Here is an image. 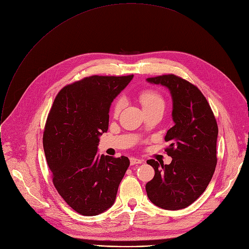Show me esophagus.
I'll list each match as a JSON object with an SVG mask.
<instances>
[{
    "instance_id": "obj_1",
    "label": "esophagus",
    "mask_w": 249,
    "mask_h": 249,
    "mask_svg": "<svg viewBox=\"0 0 249 249\" xmlns=\"http://www.w3.org/2000/svg\"><path fill=\"white\" fill-rule=\"evenodd\" d=\"M143 162V160H140V159H137V158H131L130 159V163L131 165H135V164H140Z\"/></svg>"
}]
</instances>
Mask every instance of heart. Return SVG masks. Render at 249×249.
Wrapping results in <instances>:
<instances>
[{
  "instance_id": "obj_1",
  "label": "heart",
  "mask_w": 249,
  "mask_h": 249,
  "mask_svg": "<svg viewBox=\"0 0 249 249\" xmlns=\"http://www.w3.org/2000/svg\"><path fill=\"white\" fill-rule=\"evenodd\" d=\"M138 98L142 106H143L145 112L152 108L157 107V106L164 105V100L162 98V95L160 94V91L154 89H146L141 90L139 92ZM123 106H124V99L122 97H118L117 99H115L112 106L113 114L118 115L121 112Z\"/></svg>"
}]
</instances>
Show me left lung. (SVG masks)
Instances as JSON below:
<instances>
[{
  "label": "left lung",
  "mask_w": 249,
  "mask_h": 249,
  "mask_svg": "<svg viewBox=\"0 0 249 249\" xmlns=\"http://www.w3.org/2000/svg\"><path fill=\"white\" fill-rule=\"evenodd\" d=\"M166 87L173 101L171 127L164 150L172 158L169 164L155 160L147 163L155 169L146 184L149 199L165 210H179L195 202L206 190L217 165L218 124L201 90L188 81L173 75L147 79Z\"/></svg>",
  "instance_id": "left-lung-1"
}]
</instances>
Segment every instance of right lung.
Here are the masks:
<instances>
[{
  "instance_id": "right-lung-1",
  "label": "right lung",
  "mask_w": 249,
  "mask_h": 249,
  "mask_svg": "<svg viewBox=\"0 0 249 249\" xmlns=\"http://www.w3.org/2000/svg\"><path fill=\"white\" fill-rule=\"evenodd\" d=\"M133 79L89 76L64 87L56 95L43 132L52 181L66 203L83 216L110 208L129 167L127 157L97 154L98 137L108 130L113 99Z\"/></svg>"
}]
</instances>
